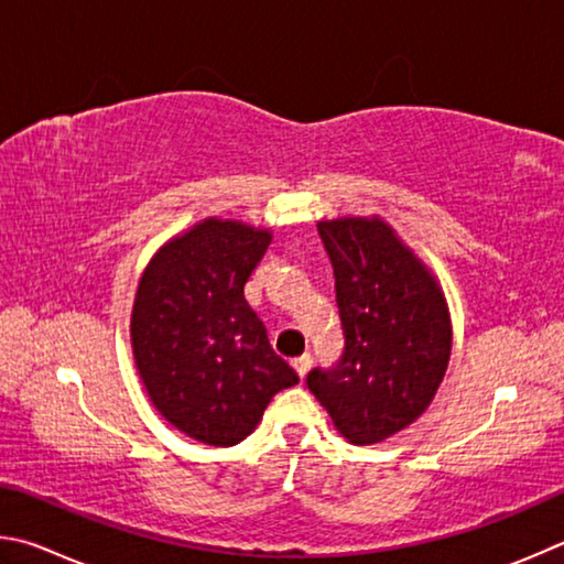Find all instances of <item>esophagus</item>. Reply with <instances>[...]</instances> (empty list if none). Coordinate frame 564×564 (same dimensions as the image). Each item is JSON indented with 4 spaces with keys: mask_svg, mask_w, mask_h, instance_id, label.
Returning a JSON list of instances; mask_svg holds the SVG:
<instances>
[{
    "mask_svg": "<svg viewBox=\"0 0 564 564\" xmlns=\"http://www.w3.org/2000/svg\"><path fill=\"white\" fill-rule=\"evenodd\" d=\"M310 364H312V357H310V354H302V357H297V359L292 361V367H294V371H297L300 377L304 379V373L310 371Z\"/></svg>",
    "mask_w": 564,
    "mask_h": 564,
    "instance_id": "34e87169",
    "label": "esophagus"
}]
</instances>
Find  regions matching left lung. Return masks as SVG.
Here are the masks:
<instances>
[{
    "mask_svg": "<svg viewBox=\"0 0 564 564\" xmlns=\"http://www.w3.org/2000/svg\"><path fill=\"white\" fill-rule=\"evenodd\" d=\"M334 267L344 332L337 367L307 387L349 443L369 446L411 426L436 397L451 359V314L426 264L381 217L317 225Z\"/></svg>",
    "mask_w": 564,
    "mask_h": 564,
    "instance_id": "1",
    "label": "left lung"
}]
</instances>
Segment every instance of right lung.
Instances as JSON below:
<instances>
[{"label":"right lung","mask_w":564,"mask_h":564,"mask_svg":"<svg viewBox=\"0 0 564 564\" xmlns=\"http://www.w3.org/2000/svg\"><path fill=\"white\" fill-rule=\"evenodd\" d=\"M270 242V230L207 217L165 242L138 282L131 344L143 387L171 426L207 446L245 441L274 393L300 383L245 300Z\"/></svg>","instance_id":"add662e5"}]
</instances>
